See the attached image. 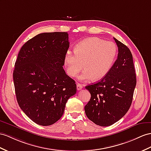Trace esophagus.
Listing matches in <instances>:
<instances>
[{"mask_svg": "<svg viewBox=\"0 0 151 151\" xmlns=\"http://www.w3.org/2000/svg\"><path fill=\"white\" fill-rule=\"evenodd\" d=\"M83 88V86L82 84H80V83H76V88H77V90L78 91H80V90H81L82 89V88Z\"/></svg>", "mask_w": 151, "mask_h": 151, "instance_id": "1", "label": "esophagus"}]
</instances>
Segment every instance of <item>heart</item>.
Masks as SVG:
<instances>
[{"mask_svg": "<svg viewBox=\"0 0 151 151\" xmlns=\"http://www.w3.org/2000/svg\"><path fill=\"white\" fill-rule=\"evenodd\" d=\"M116 54L117 47L114 42L96 37H87L75 46L74 53L66 52L64 67L70 77H75L83 68L85 70L79 80L98 81L110 71Z\"/></svg>", "mask_w": 151, "mask_h": 151, "instance_id": "obj_1", "label": "heart"}]
</instances>
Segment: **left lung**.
Wrapping results in <instances>:
<instances>
[{"label": "left lung", "instance_id": "8db88e82", "mask_svg": "<svg viewBox=\"0 0 151 151\" xmlns=\"http://www.w3.org/2000/svg\"><path fill=\"white\" fill-rule=\"evenodd\" d=\"M118 56L110 71L99 82L86 87L91 98L85 106L87 117L96 124L109 126L129 109L137 84L133 56L129 49L114 37Z\"/></svg>", "mask_w": 151, "mask_h": 151}]
</instances>
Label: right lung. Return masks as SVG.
Here are the masks:
<instances>
[{"label": "right lung", "mask_w": 151, "mask_h": 151, "mask_svg": "<svg viewBox=\"0 0 151 151\" xmlns=\"http://www.w3.org/2000/svg\"><path fill=\"white\" fill-rule=\"evenodd\" d=\"M68 39V32L41 33L27 41L18 53L13 71L17 99L39 125L59 120L68 99L76 92L75 80L63 69Z\"/></svg>", "instance_id": "add662e5"}]
</instances>
